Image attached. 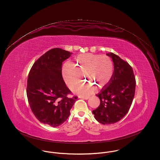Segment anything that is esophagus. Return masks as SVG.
Wrapping results in <instances>:
<instances>
[{
    "mask_svg": "<svg viewBox=\"0 0 160 160\" xmlns=\"http://www.w3.org/2000/svg\"><path fill=\"white\" fill-rule=\"evenodd\" d=\"M79 98L84 99H88L89 98V96H79Z\"/></svg>",
    "mask_w": 160,
    "mask_h": 160,
    "instance_id": "esophagus-1",
    "label": "esophagus"
}]
</instances>
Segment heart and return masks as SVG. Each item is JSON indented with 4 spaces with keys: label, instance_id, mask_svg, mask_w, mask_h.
<instances>
[{
    "label": "heart",
    "instance_id": "obj_1",
    "mask_svg": "<svg viewBox=\"0 0 160 160\" xmlns=\"http://www.w3.org/2000/svg\"><path fill=\"white\" fill-rule=\"evenodd\" d=\"M113 61L108 56L85 53L78 55L74 64L66 62L63 65L62 73L65 83L71 89L81 82V75H83L90 83L80 85L75 91L86 95L91 93L95 86L102 89L107 85L113 76Z\"/></svg>",
    "mask_w": 160,
    "mask_h": 160
}]
</instances>
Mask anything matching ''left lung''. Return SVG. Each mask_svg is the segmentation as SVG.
Here are the masks:
<instances>
[{"label":"left lung","mask_w":160,"mask_h":160,"mask_svg":"<svg viewBox=\"0 0 160 160\" xmlns=\"http://www.w3.org/2000/svg\"><path fill=\"white\" fill-rule=\"evenodd\" d=\"M107 55L113 61V74L108 84L96 95L100 104L92 113L99 122L111 124L119 121L128 112L135 96L136 80L127 62L113 53Z\"/></svg>","instance_id":"left-lung-1"}]
</instances>
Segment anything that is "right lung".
<instances>
[{"mask_svg":"<svg viewBox=\"0 0 160 160\" xmlns=\"http://www.w3.org/2000/svg\"><path fill=\"white\" fill-rule=\"evenodd\" d=\"M72 53L55 48L34 63L28 73L27 96L31 109L41 122L57 127L68 118L77 96L71 94L62 75V62Z\"/></svg>","mask_w":160,"mask_h":160,"instance_id":"obj_1","label":"right lung"}]
</instances>
